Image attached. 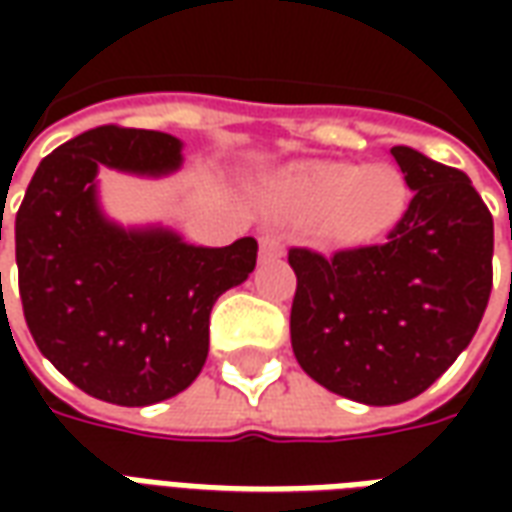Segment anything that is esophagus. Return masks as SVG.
I'll list each match as a JSON object with an SVG mask.
<instances>
[{
    "mask_svg": "<svg viewBox=\"0 0 512 512\" xmlns=\"http://www.w3.org/2000/svg\"><path fill=\"white\" fill-rule=\"evenodd\" d=\"M285 255V244L279 235H263L260 238V257L263 260H271V257H282Z\"/></svg>",
    "mask_w": 512,
    "mask_h": 512,
    "instance_id": "obj_1",
    "label": "esophagus"
}]
</instances>
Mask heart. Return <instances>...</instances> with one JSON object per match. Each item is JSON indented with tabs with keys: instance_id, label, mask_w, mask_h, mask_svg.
Segmentation results:
<instances>
[{
	"instance_id": "1",
	"label": "heart",
	"mask_w": 512,
	"mask_h": 512,
	"mask_svg": "<svg viewBox=\"0 0 512 512\" xmlns=\"http://www.w3.org/2000/svg\"><path fill=\"white\" fill-rule=\"evenodd\" d=\"M277 200L293 219L312 222L329 244L365 246L384 241L408 205L406 180L386 164L304 161L277 178Z\"/></svg>"
}]
</instances>
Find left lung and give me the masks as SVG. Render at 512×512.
<instances>
[{
  "label": "left lung",
  "mask_w": 512,
  "mask_h": 512,
  "mask_svg": "<svg viewBox=\"0 0 512 512\" xmlns=\"http://www.w3.org/2000/svg\"><path fill=\"white\" fill-rule=\"evenodd\" d=\"M414 191L384 246L290 249V343L301 370L365 406L422 395L472 343L491 296L494 219L461 169L389 150Z\"/></svg>",
  "instance_id": "1"
}]
</instances>
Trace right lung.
Instances as JSON below:
<instances>
[{
  "mask_svg": "<svg viewBox=\"0 0 512 512\" xmlns=\"http://www.w3.org/2000/svg\"><path fill=\"white\" fill-rule=\"evenodd\" d=\"M101 167L167 178L183 167V142L101 126L40 161L16 213L24 318L40 354L82 392L153 406L200 376L213 304L255 271L257 241L194 246L164 224L126 227L101 205Z\"/></svg>",
  "mask_w": 512,
  "mask_h": 512,
  "instance_id": "obj_1",
  "label": "right lung"
}]
</instances>
